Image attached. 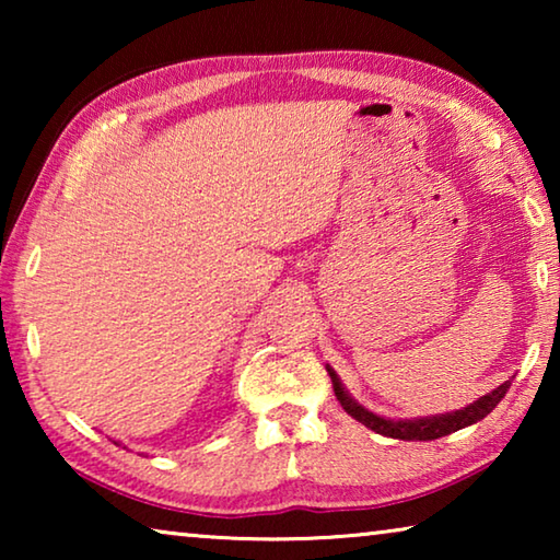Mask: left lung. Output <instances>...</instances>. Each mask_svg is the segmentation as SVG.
Masks as SVG:
<instances>
[{
    "label": "left lung",
    "instance_id": "obj_1",
    "mask_svg": "<svg viewBox=\"0 0 560 560\" xmlns=\"http://www.w3.org/2000/svg\"><path fill=\"white\" fill-rule=\"evenodd\" d=\"M330 381H334V393L338 397V402L343 405V410L355 417L358 422H363L365 428H371L377 434H385V438L393 440H407V442H428V440H440L447 438V434L457 432L462 428H469V424L485 420V417L494 410V407L501 402V397L506 395L511 387V381L501 383L497 390H491L489 395L479 397L477 402H471L469 407L457 412H447V415H434V417H422V420H385V417H377L373 412H368L365 407H360L353 397H350L343 385H340L338 375L328 368Z\"/></svg>",
    "mask_w": 560,
    "mask_h": 560
}]
</instances>
